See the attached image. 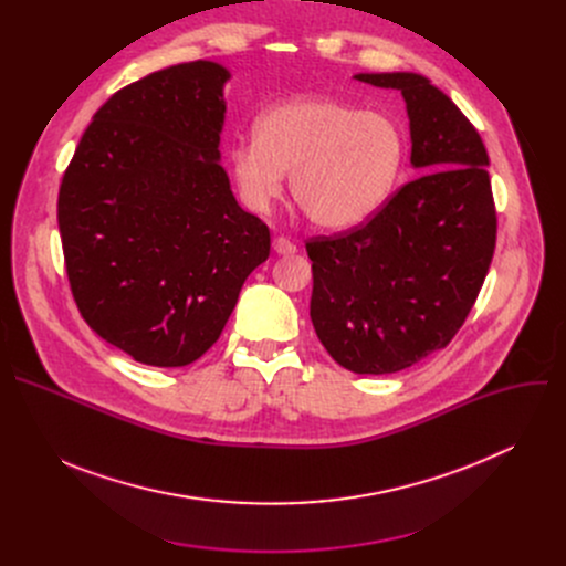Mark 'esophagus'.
I'll return each mask as SVG.
<instances>
[{
  "mask_svg": "<svg viewBox=\"0 0 566 566\" xmlns=\"http://www.w3.org/2000/svg\"><path fill=\"white\" fill-rule=\"evenodd\" d=\"M273 249L277 255H293L297 253V247L293 244V241H289L286 237H275L273 239Z\"/></svg>",
  "mask_w": 566,
  "mask_h": 566,
  "instance_id": "esophagus-1",
  "label": "esophagus"
}]
</instances>
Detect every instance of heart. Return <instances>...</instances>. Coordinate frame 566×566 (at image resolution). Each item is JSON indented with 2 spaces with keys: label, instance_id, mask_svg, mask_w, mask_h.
<instances>
[{
  "label": "heart",
  "instance_id": "1",
  "mask_svg": "<svg viewBox=\"0 0 566 566\" xmlns=\"http://www.w3.org/2000/svg\"><path fill=\"white\" fill-rule=\"evenodd\" d=\"M406 158V134L380 112L332 98H300L271 107L255 138L230 149V172L241 201L266 210L284 190L311 223L354 228L389 199Z\"/></svg>",
  "mask_w": 566,
  "mask_h": 566
}]
</instances>
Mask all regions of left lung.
I'll use <instances>...</instances> for the list:
<instances>
[{"mask_svg": "<svg viewBox=\"0 0 566 566\" xmlns=\"http://www.w3.org/2000/svg\"><path fill=\"white\" fill-rule=\"evenodd\" d=\"M406 98L412 166L363 226L306 241L311 322L356 374H394L450 345L489 275L497 212L489 151L461 109L419 73H358Z\"/></svg>", "mask_w": 566, "mask_h": 566, "instance_id": "1", "label": "left lung"}]
</instances>
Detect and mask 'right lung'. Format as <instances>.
I'll use <instances>...</instances> for the list:
<instances>
[{
    "instance_id": "obj_1",
    "label": "right lung",
    "mask_w": 566,
    "mask_h": 566,
    "mask_svg": "<svg viewBox=\"0 0 566 566\" xmlns=\"http://www.w3.org/2000/svg\"><path fill=\"white\" fill-rule=\"evenodd\" d=\"M228 77L197 60L123 87L94 114L60 184L80 315L143 365L201 358L271 253L269 226L239 208L219 166Z\"/></svg>"
}]
</instances>
